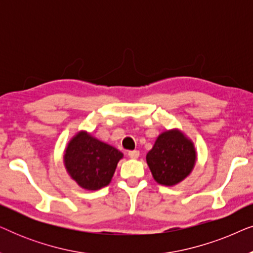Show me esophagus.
<instances>
[{
	"label": "esophagus",
	"instance_id": "34e87169",
	"mask_svg": "<svg viewBox=\"0 0 253 253\" xmlns=\"http://www.w3.org/2000/svg\"><path fill=\"white\" fill-rule=\"evenodd\" d=\"M139 151L138 150H133V151H129L127 152V155H129V157L131 158V159H137L138 157H139Z\"/></svg>",
	"mask_w": 253,
	"mask_h": 253
}]
</instances>
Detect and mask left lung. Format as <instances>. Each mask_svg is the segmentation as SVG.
Instances as JSON below:
<instances>
[{
  "instance_id": "8db88e82",
  "label": "left lung",
  "mask_w": 253,
  "mask_h": 253,
  "mask_svg": "<svg viewBox=\"0 0 253 253\" xmlns=\"http://www.w3.org/2000/svg\"><path fill=\"white\" fill-rule=\"evenodd\" d=\"M155 181L162 185H175L192 170L196 161L193 144L178 131H166L158 137L146 155Z\"/></svg>"
}]
</instances>
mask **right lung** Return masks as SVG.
<instances>
[{"label":"right lung","instance_id":"right-lung-1","mask_svg":"<svg viewBox=\"0 0 253 253\" xmlns=\"http://www.w3.org/2000/svg\"><path fill=\"white\" fill-rule=\"evenodd\" d=\"M123 154L86 132H81L69 143L64 154L65 168L71 177L86 190L108 185Z\"/></svg>","mask_w":253,"mask_h":253}]
</instances>
